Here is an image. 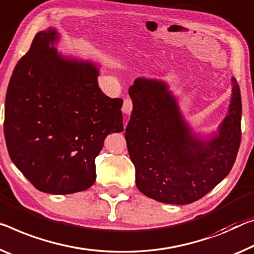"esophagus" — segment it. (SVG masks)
I'll use <instances>...</instances> for the list:
<instances>
[{
    "label": "esophagus",
    "mask_w": 254,
    "mask_h": 254,
    "mask_svg": "<svg viewBox=\"0 0 254 254\" xmlns=\"http://www.w3.org/2000/svg\"><path fill=\"white\" fill-rule=\"evenodd\" d=\"M132 110V102L130 99H125L123 104V112L126 115H129Z\"/></svg>",
    "instance_id": "1"
}]
</instances>
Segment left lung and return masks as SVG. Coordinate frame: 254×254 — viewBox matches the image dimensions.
I'll return each mask as SVG.
<instances>
[{
	"label": "left lung",
	"mask_w": 254,
	"mask_h": 254,
	"mask_svg": "<svg viewBox=\"0 0 254 254\" xmlns=\"http://www.w3.org/2000/svg\"><path fill=\"white\" fill-rule=\"evenodd\" d=\"M228 115L218 135L196 138L166 83L136 78L129 87L132 112L125 138L144 195L169 204L200 200L232 170L241 144L242 101L232 78Z\"/></svg>",
	"instance_id": "left-lung-1"
}]
</instances>
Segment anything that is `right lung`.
<instances>
[{
	"instance_id": "1",
	"label": "right lung",
	"mask_w": 254,
	"mask_h": 254,
	"mask_svg": "<svg viewBox=\"0 0 254 254\" xmlns=\"http://www.w3.org/2000/svg\"><path fill=\"white\" fill-rule=\"evenodd\" d=\"M58 37L52 28L37 33L15 65L4 136L11 160L38 190L71 194L94 184L104 138L124 130V101L101 91L94 64L51 48Z\"/></svg>"
}]
</instances>
